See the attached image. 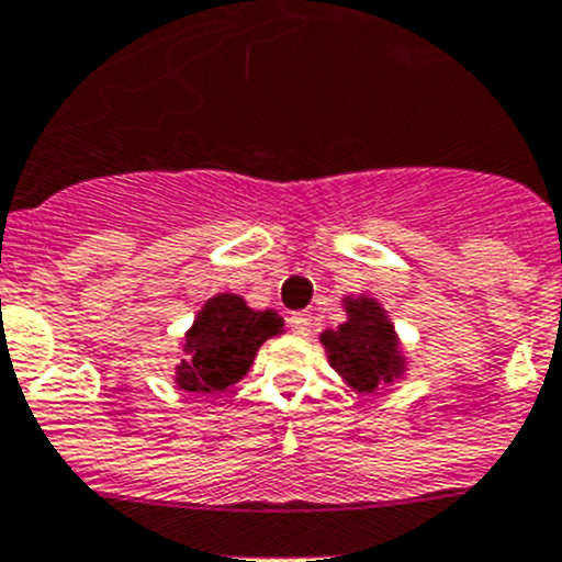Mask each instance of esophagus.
I'll return each mask as SVG.
<instances>
[{"label": "esophagus", "mask_w": 562, "mask_h": 562, "mask_svg": "<svg viewBox=\"0 0 562 562\" xmlns=\"http://www.w3.org/2000/svg\"><path fill=\"white\" fill-rule=\"evenodd\" d=\"M311 325H314V319H311V314H303V311L289 316V330H292L294 336H308Z\"/></svg>", "instance_id": "obj_1"}]
</instances>
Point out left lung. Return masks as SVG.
<instances>
[{
	"instance_id": "1",
	"label": "left lung",
	"mask_w": 562,
	"mask_h": 562,
	"mask_svg": "<svg viewBox=\"0 0 562 562\" xmlns=\"http://www.w3.org/2000/svg\"><path fill=\"white\" fill-rule=\"evenodd\" d=\"M344 308L347 322L319 336L330 366L349 387L360 393H374L380 385H391L404 374V355L398 352L396 330L385 316V308L371 297H347Z\"/></svg>"
}]
</instances>
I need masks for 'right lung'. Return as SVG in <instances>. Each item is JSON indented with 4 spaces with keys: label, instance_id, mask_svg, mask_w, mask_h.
Here are the masks:
<instances>
[{
    "label": "right lung",
    "instance_id": "add662e5",
    "mask_svg": "<svg viewBox=\"0 0 562 562\" xmlns=\"http://www.w3.org/2000/svg\"><path fill=\"white\" fill-rule=\"evenodd\" d=\"M283 319L276 311L248 308L240 294L221 292L199 311L182 341L177 387L188 393H221L251 369L259 347L279 336Z\"/></svg>",
    "mask_w": 562,
    "mask_h": 562
}]
</instances>
